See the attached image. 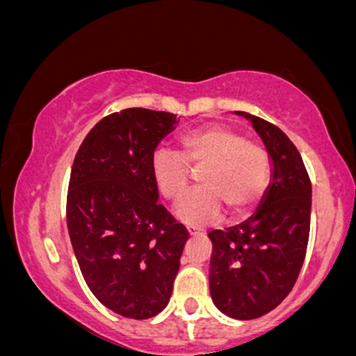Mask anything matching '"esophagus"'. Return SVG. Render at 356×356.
<instances>
[{"label":"esophagus","instance_id":"1","mask_svg":"<svg viewBox=\"0 0 356 356\" xmlns=\"http://www.w3.org/2000/svg\"><path fill=\"white\" fill-rule=\"evenodd\" d=\"M187 232H189L191 236H194V234H199V232H201V229H199V227L189 226V227H187Z\"/></svg>","mask_w":356,"mask_h":356}]
</instances>
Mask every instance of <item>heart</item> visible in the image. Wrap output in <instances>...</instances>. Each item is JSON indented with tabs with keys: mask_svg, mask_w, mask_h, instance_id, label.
<instances>
[{
	"mask_svg": "<svg viewBox=\"0 0 356 356\" xmlns=\"http://www.w3.org/2000/svg\"><path fill=\"white\" fill-rule=\"evenodd\" d=\"M199 189L175 207V216L192 226L216 220L226 207L232 219L246 218L263 199L271 179L266 149L220 124L191 130L179 140V154L159 149L150 170L162 197L175 202L191 182L189 169L199 170Z\"/></svg>",
	"mask_w": 356,
	"mask_h": 356,
	"instance_id": "heart-1",
	"label": "heart"
}]
</instances>
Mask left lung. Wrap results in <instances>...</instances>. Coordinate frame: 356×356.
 I'll list each match as a JSON object with an SVG mask.
<instances>
[{
    "label": "left lung",
    "mask_w": 356,
    "mask_h": 356,
    "mask_svg": "<svg viewBox=\"0 0 356 356\" xmlns=\"http://www.w3.org/2000/svg\"><path fill=\"white\" fill-rule=\"evenodd\" d=\"M264 142L273 174L251 218L211 231V298L219 312L252 320L275 309L303 266L312 219V182L300 152L276 125L246 112Z\"/></svg>",
    "instance_id": "1"
}]
</instances>
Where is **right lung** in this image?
I'll use <instances>...</instances> for the list:
<instances>
[{"instance_id":"1","label":"right lung","mask_w":356,"mask_h":356,"mask_svg":"<svg viewBox=\"0 0 356 356\" xmlns=\"http://www.w3.org/2000/svg\"><path fill=\"white\" fill-rule=\"evenodd\" d=\"M175 115L149 108L110 113L73 161L67 226L85 283L102 305L134 320L161 313L189 232L162 204L150 162Z\"/></svg>"}]
</instances>
